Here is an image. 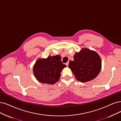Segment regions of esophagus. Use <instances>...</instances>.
<instances>
[{"label":"esophagus","instance_id":"34e87169","mask_svg":"<svg viewBox=\"0 0 121 121\" xmlns=\"http://www.w3.org/2000/svg\"><path fill=\"white\" fill-rule=\"evenodd\" d=\"M66 65L67 66H68V65H69V62H67V63H66Z\"/></svg>","mask_w":121,"mask_h":121}]
</instances>
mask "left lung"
I'll use <instances>...</instances> for the list:
<instances>
[{
    "instance_id": "1",
    "label": "left lung",
    "mask_w": 121,
    "mask_h": 121,
    "mask_svg": "<svg viewBox=\"0 0 121 121\" xmlns=\"http://www.w3.org/2000/svg\"><path fill=\"white\" fill-rule=\"evenodd\" d=\"M68 67L78 81L87 82L95 79L99 74L102 61L96 51L84 48L76 52L74 61H69Z\"/></svg>"
}]
</instances>
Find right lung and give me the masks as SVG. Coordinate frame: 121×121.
<instances>
[{
	"instance_id": "1",
	"label": "right lung",
	"mask_w": 121,
	"mask_h": 121,
	"mask_svg": "<svg viewBox=\"0 0 121 121\" xmlns=\"http://www.w3.org/2000/svg\"><path fill=\"white\" fill-rule=\"evenodd\" d=\"M60 55L48 56L47 58H38L33 68L35 78L42 83L54 84L61 76L62 70L66 67L61 61Z\"/></svg>"
}]
</instances>
